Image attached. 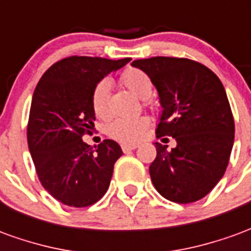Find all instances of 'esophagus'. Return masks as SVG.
<instances>
[{"label":"esophagus","mask_w":251,"mask_h":251,"mask_svg":"<svg viewBox=\"0 0 251 251\" xmlns=\"http://www.w3.org/2000/svg\"><path fill=\"white\" fill-rule=\"evenodd\" d=\"M137 147H138L137 144H122V145H121V148H122V151H124V152L134 151Z\"/></svg>","instance_id":"34e87169"}]
</instances>
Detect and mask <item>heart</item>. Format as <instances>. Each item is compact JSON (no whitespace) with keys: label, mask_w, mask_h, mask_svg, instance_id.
<instances>
[{"label":"heart","mask_w":251,"mask_h":251,"mask_svg":"<svg viewBox=\"0 0 251 251\" xmlns=\"http://www.w3.org/2000/svg\"><path fill=\"white\" fill-rule=\"evenodd\" d=\"M121 82L138 98L147 99L152 94L153 84L145 72L136 68L126 70L121 75ZM110 91L111 84L107 79H100L93 88L91 106L94 114L100 120H107L111 115L110 109ZM149 125V120L142 115L136 117H118L111 121L107 126L110 137L121 142H136L141 140Z\"/></svg>","instance_id":"1"}]
</instances>
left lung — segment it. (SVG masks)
Instances as JSON below:
<instances>
[{
	"mask_svg": "<svg viewBox=\"0 0 251 251\" xmlns=\"http://www.w3.org/2000/svg\"><path fill=\"white\" fill-rule=\"evenodd\" d=\"M131 66L157 88L163 107L157 138L171 136L177 142L172 151L154 144L157 156L149 167L154 188L175 203L200 200L223 177L234 144L223 84L210 68L184 57H149Z\"/></svg>",
	"mask_w": 251,
	"mask_h": 251,
	"instance_id": "1",
	"label": "left lung"
}]
</instances>
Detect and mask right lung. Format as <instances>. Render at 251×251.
Segmentation results:
<instances>
[{
	"mask_svg": "<svg viewBox=\"0 0 251 251\" xmlns=\"http://www.w3.org/2000/svg\"><path fill=\"white\" fill-rule=\"evenodd\" d=\"M130 57L70 56L51 66L37 83L28 121V147L41 185L60 203L88 207L109 188L121 147L104 140L91 148L82 137L91 133V93L107 74Z\"/></svg>",
	"mask_w": 251,
	"mask_h": 251,
	"instance_id": "obj_1",
	"label": "right lung"
}]
</instances>
